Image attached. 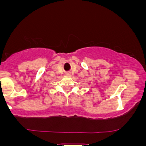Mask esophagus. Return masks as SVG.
<instances>
[{"label":"esophagus","mask_w":146,"mask_h":146,"mask_svg":"<svg viewBox=\"0 0 146 146\" xmlns=\"http://www.w3.org/2000/svg\"><path fill=\"white\" fill-rule=\"evenodd\" d=\"M66 75H67V76H70V73H66Z\"/></svg>","instance_id":"esophagus-1"}]
</instances>
